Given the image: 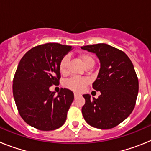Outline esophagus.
<instances>
[{
  "label": "esophagus",
  "instance_id": "1",
  "mask_svg": "<svg viewBox=\"0 0 151 151\" xmlns=\"http://www.w3.org/2000/svg\"><path fill=\"white\" fill-rule=\"evenodd\" d=\"M74 96H75V97H78V96H79V94H78V93H74Z\"/></svg>",
  "mask_w": 151,
  "mask_h": 151
}]
</instances>
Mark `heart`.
I'll use <instances>...</instances> for the list:
<instances>
[{
    "mask_svg": "<svg viewBox=\"0 0 151 151\" xmlns=\"http://www.w3.org/2000/svg\"><path fill=\"white\" fill-rule=\"evenodd\" d=\"M79 58L82 61V64L84 65L85 67L91 65V64H94V60L93 59V57L89 54H82L79 56ZM69 57L66 55L64 56L61 59L60 62L59 64V69L62 74H65L67 71V68L69 66ZM88 83V79L86 78H78V77H73L66 81L65 85L67 88L72 89L76 91H82L84 90L85 86Z\"/></svg>",
    "mask_w": 151,
    "mask_h": 151,
    "instance_id": "heart-1",
    "label": "heart"
}]
</instances>
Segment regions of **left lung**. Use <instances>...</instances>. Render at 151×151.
Masks as SVG:
<instances>
[{
    "mask_svg": "<svg viewBox=\"0 0 151 151\" xmlns=\"http://www.w3.org/2000/svg\"><path fill=\"white\" fill-rule=\"evenodd\" d=\"M96 54L101 68L93 88L101 92L98 98L84 94L82 115L88 124L100 129L114 128L130 115L138 93V79L134 66L122 50L106 44L81 47Z\"/></svg>",
    "mask_w": 151,
    "mask_h": 151,
    "instance_id": "8db88e82",
    "label": "left lung"
}]
</instances>
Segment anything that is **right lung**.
Instances as JSON below:
<instances>
[{
    "label": "right lung",
    "instance_id": "right-lung-1",
    "mask_svg": "<svg viewBox=\"0 0 151 151\" xmlns=\"http://www.w3.org/2000/svg\"><path fill=\"white\" fill-rule=\"evenodd\" d=\"M71 50V46L47 43L29 50L19 63L13 97L22 119L38 130H55L66 122L73 92L61 88L56 96L49 88L59 85L60 62Z\"/></svg>",
    "mask_w": 151,
    "mask_h": 151
}]
</instances>
